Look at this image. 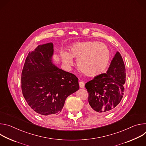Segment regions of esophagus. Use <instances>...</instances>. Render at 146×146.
<instances>
[{
    "instance_id": "esophagus-1",
    "label": "esophagus",
    "mask_w": 146,
    "mask_h": 146,
    "mask_svg": "<svg viewBox=\"0 0 146 146\" xmlns=\"http://www.w3.org/2000/svg\"><path fill=\"white\" fill-rule=\"evenodd\" d=\"M79 86H80V88H84V83L82 82V81H80L79 82Z\"/></svg>"
}]
</instances>
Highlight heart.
Instances as JSON below:
<instances>
[{
	"label": "heart",
	"mask_w": 146,
	"mask_h": 146,
	"mask_svg": "<svg viewBox=\"0 0 146 146\" xmlns=\"http://www.w3.org/2000/svg\"><path fill=\"white\" fill-rule=\"evenodd\" d=\"M111 56L109 47L98 41L75 43L70 47L69 54L65 51L60 54L61 60L66 66H73V58H76L78 69L91 77L98 76L105 71Z\"/></svg>",
	"instance_id": "b5f03b06"
}]
</instances>
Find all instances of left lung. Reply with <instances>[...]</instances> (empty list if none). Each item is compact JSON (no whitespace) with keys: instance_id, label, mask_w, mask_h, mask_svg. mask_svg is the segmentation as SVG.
I'll return each instance as SVG.
<instances>
[{"instance_id":"obj_1","label":"left lung","mask_w":146,"mask_h":146,"mask_svg":"<svg viewBox=\"0 0 146 146\" xmlns=\"http://www.w3.org/2000/svg\"><path fill=\"white\" fill-rule=\"evenodd\" d=\"M125 68L120 53L116 52L106 73L87 82L88 110L95 113L111 112L121 102L126 80Z\"/></svg>"}]
</instances>
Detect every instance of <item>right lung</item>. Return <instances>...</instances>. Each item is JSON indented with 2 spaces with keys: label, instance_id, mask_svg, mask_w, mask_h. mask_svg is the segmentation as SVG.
Wrapping results in <instances>:
<instances>
[{
  "label": "right lung",
  "instance_id": "1",
  "mask_svg": "<svg viewBox=\"0 0 146 146\" xmlns=\"http://www.w3.org/2000/svg\"><path fill=\"white\" fill-rule=\"evenodd\" d=\"M53 54L52 43L38 45L29 52L21 74L23 96L42 116L58 114L68 96L79 90L78 78L52 63Z\"/></svg>",
  "mask_w": 146,
  "mask_h": 146
}]
</instances>
